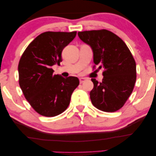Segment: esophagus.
<instances>
[{"label": "esophagus", "instance_id": "34e87169", "mask_svg": "<svg viewBox=\"0 0 156 156\" xmlns=\"http://www.w3.org/2000/svg\"><path fill=\"white\" fill-rule=\"evenodd\" d=\"M85 80H86V78H84V77H81V78H80V81L81 83H82Z\"/></svg>", "mask_w": 156, "mask_h": 156}]
</instances>
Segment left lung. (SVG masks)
Masks as SVG:
<instances>
[{"mask_svg":"<svg viewBox=\"0 0 156 156\" xmlns=\"http://www.w3.org/2000/svg\"><path fill=\"white\" fill-rule=\"evenodd\" d=\"M80 39L91 48L93 62L104 69L101 82L91 79L94 87L90 93L92 104L100 111L120 109L133 90L136 64L123 41L106 30L79 32Z\"/></svg>","mask_w":156,"mask_h":156,"instance_id":"8db88e82","label":"left lung"}]
</instances>
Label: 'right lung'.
I'll list each match as a JSON object with an SVG mask.
<instances>
[{"instance_id": "1", "label": "right lung", "mask_w": 156, "mask_h": 156, "mask_svg": "<svg viewBox=\"0 0 156 156\" xmlns=\"http://www.w3.org/2000/svg\"><path fill=\"white\" fill-rule=\"evenodd\" d=\"M76 32H45L30 43L20 58L19 85L25 99L38 113L55 117L70 104L80 84L76 76L53 75L52 66L60 64L61 52L75 39Z\"/></svg>"}]
</instances>
